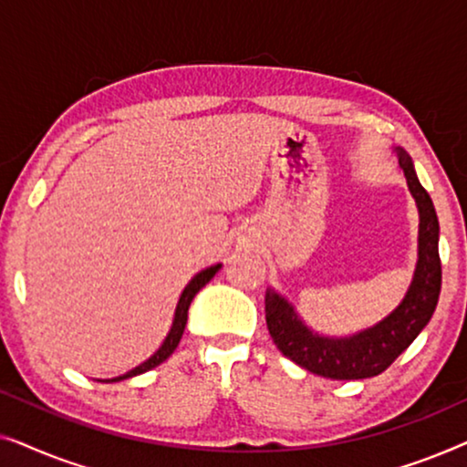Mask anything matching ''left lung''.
<instances>
[{"mask_svg": "<svg viewBox=\"0 0 467 467\" xmlns=\"http://www.w3.org/2000/svg\"><path fill=\"white\" fill-rule=\"evenodd\" d=\"M395 150L419 208V259L412 283L398 308L359 334L327 337L312 331L280 293L274 289L265 293V321L274 344L297 366L325 379L359 380L385 372L423 331L438 306L442 265L438 254L440 225L436 208L430 193L420 187L412 159L406 150Z\"/></svg>", "mask_w": 467, "mask_h": 467, "instance_id": "1", "label": "left lung"}]
</instances>
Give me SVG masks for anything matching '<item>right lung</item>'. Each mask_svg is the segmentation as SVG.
<instances>
[{"label": "right lung", "mask_w": 467, "mask_h": 467, "mask_svg": "<svg viewBox=\"0 0 467 467\" xmlns=\"http://www.w3.org/2000/svg\"><path fill=\"white\" fill-rule=\"evenodd\" d=\"M219 270H221V264L210 265V267H206V270H202L200 274H195V276L189 280V285L184 286L182 296H181V299H178V304H176L174 321H171V327L168 331V336H165V340H163L161 347L155 350V355H150L149 359H146L144 363H140L138 368L130 369V372H127V374L117 376V379H110V380H106V382H119V380H125V379H133V376L149 372V369L157 368L159 363H163L165 359H168V357L174 353L176 347H178V342H181V337H182L184 325H187V315H189L191 302H193V297L197 296V291H200L202 286H206L210 280L214 278V274L219 272Z\"/></svg>", "instance_id": "obj_1"}]
</instances>
